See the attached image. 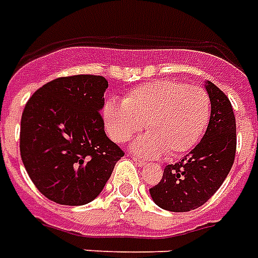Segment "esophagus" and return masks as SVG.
Here are the masks:
<instances>
[{"label":"esophagus","mask_w":258,"mask_h":258,"mask_svg":"<svg viewBox=\"0 0 258 258\" xmlns=\"http://www.w3.org/2000/svg\"><path fill=\"white\" fill-rule=\"evenodd\" d=\"M131 159H133V160H134L135 163H137V164H138V166H145L146 164V162L145 160H141V159H138V157H135V156H131Z\"/></svg>","instance_id":"obj_1"}]
</instances>
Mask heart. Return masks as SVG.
<instances>
[{"label":"heart","instance_id":"b5f03b06","mask_svg":"<svg viewBox=\"0 0 258 258\" xmlns=\"http://www.w3.org/2000/svg\"><path fill=\"white\" fill-rule=\"evenodd\" d=\"M102 116L107 134L118 144L131 140L144 124L148 134L133 146L138 155L157 156L166 152L168 156H178L203 137L210 121L211 103L200 87L155 80L130 91L123 103L107 101Z\"/></svg>","mask_w":258,"mask_h":258}]
</instances>
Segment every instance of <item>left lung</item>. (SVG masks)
<instances>
[{"mask_svg":"<svg viewBox=\"0 0 258 258\" xmlns=\"http://www.w3.org/2000/svg\"><path fill=\"white\" fill-rule=\"evenodd\" d=\"M211 116L203 138L182 160L168 164L160 182L149 189L153 202L168 211H190L205 205L221 186L236 153V120L228 96L206 83Z\"/></svg>","mask_w":258,"mask_h":258,"instance_id":"1","label":"left lung"}]
</instances>
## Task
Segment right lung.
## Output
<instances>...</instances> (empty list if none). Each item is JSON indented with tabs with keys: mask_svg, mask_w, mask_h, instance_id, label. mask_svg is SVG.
I'll return each mask as SVG.
<instances>
[{
	"mask_svg": "<svg viewBox=\"0 0 258 258\" xmlns=\"http://www.w3.org/2000/svg\"><path fill=\"white\" fill-rule=\"evenodd\" d=\"M107 80L76 74L44 84L20 120V156L45 198L81 206L101 194L123 149L105 134L101 110Z\"/></svg>",
	"mask_w": 258,
	"mask_h": 258,
	"instance_id": "add662e5",
	"label": "right lung"
}]
</instances>
